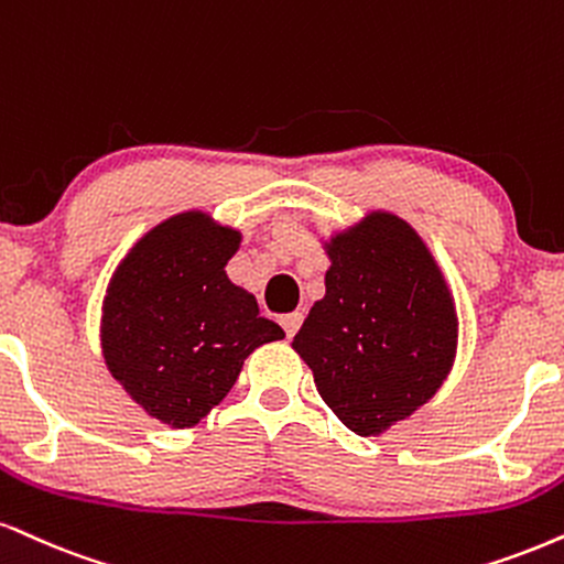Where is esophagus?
I'll use <instances>...</instances> for the list:
<instances>
[{"mask_svg":"<svg viewBox=\"0 0 564 564\" xmlns=\"http://www.w3.org/2000/svg\"><path fill=\"white\" fill-rule=\"evenodd\" d=\"M281 325H283V330H286V336L294 338V334L300 330V325H302V312H291V315H283Z\"/></svg>","mask_w":564,"mask_h":564,"instance_id":"obj_1","label":"esophagus"}]
</instances>
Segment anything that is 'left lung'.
I'll use <instances>...</instances> for the list:
<instances>
[{"mask_svg":"<svg viewBox=\"0 0 564 564\" xmlns=\"http://www.w3.org/2000/svg\"><path fill=\"white\" fill-rule=\"evenodd\" d=\"M330 268L291 347L323 402L357 436L429 404L457 357L459 317L429 243L386 209L323 241Z\"/></svg>","mask_w":564,"mask_h":564,"instance_id":"1","label":"left lung"}]
</instances>
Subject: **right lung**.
<instances>
[{
  "label": "right lung",
  "mask_w": 564,
  "mask_h": 564,
  "mask_svg": "<svg viewBox=\"0 0 564 564\" xmlns=\"http://www.w3.org/2000/svg\"><path fill=\"white\" fill-rule=\"evenodd\" d=\"M241 230L202 209L171 215L128 249L101 302V357L149 417L194 429L257 347L283 328L226 273Z\"/></svg>",
  "instance_id": "1"
}]
</instances>
